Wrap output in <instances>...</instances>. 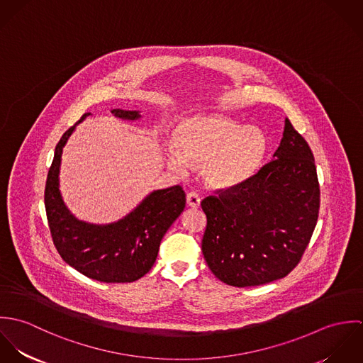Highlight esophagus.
<instances>
[{
	"instance_id": "34e87169",
	"label": "esophagus",
	"mask_w": 363,
	"mask_h": 363,
	"mask_svg": "<svg viewBox=\"0 0 363 363\" xmlns=\"http://www.w3.org/2000/svg\"><path fill=\"white\" fill-rule=\"evenodd\" d=\"M200 203H201V199H200V196L197 193L191 191V193L187 194V206L189 207L199 208L200 207Z\"/></svg>"
}]
</instances>
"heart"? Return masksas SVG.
Listing matches in <instances>:
<instances>
[{
    "instance_id": "b5f03b06",
    "label": "heart",
    "mask_w": 363,
    "mask_h": 363,
    "mask_svg": "<svg viewBox=\"0 0 363 363\" xmlns=\"http://www.w3.org/2000/svg\"><path fill=\"white\" fill-rule=\"evenodd\" d=\"M174 148L166 156L176 172L186 162L201 164L204 183L218 190L238 187L250 180L264 163L269 141L255 125L220 114H200L184 118L173 134Z\"/></svg>"
}]
</instances>
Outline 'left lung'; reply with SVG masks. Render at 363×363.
<instances>
[{"label": "left lung", "instance_id": "1", "mask_svg": "<svg viewBox=\"0 0 363 363\" xmlns=\"http://www.w3.org/2000/svg\"><path fill=\"white\" fill-rule=\"evenodd\" d=\"M216 194L201 203V250L218 279L257 286L299 264L317 223L320 186L311 147L288 118L272 160L246 183Z\"/></svg>", "mask_w": 363, "mask_h": 363}]
</instances>
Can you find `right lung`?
Segmentation results:
<instances>
[{
  "label": "right lung",
  "mask_w": 363,
  "mask_h": 363,
  "mask_svg": "<svg viewBox=\"0 0 363 363\" xmlns=\"http://www.w3.org/2000/svg\"><path fill=\"white\" fill-rule=\"evenodd\" d=\"M111 113L124 120L141 117L135 110L113 108ZM86 116L89 113L64 133L49 169L45 207L52 243L61 259L88 278L106 284L133 282L152 268L162 238L186 207V194L180 186L156 190L127 216L108 225L77 219L61 199L58 173L62 148Z\"/></svg>",
  "instance_id": "right-lung-1"
}]
</instances>
